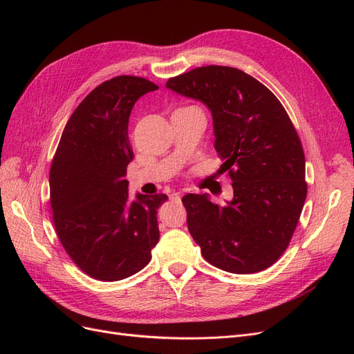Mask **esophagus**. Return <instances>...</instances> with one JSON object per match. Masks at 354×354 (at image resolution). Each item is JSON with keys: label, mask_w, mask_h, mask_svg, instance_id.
Instances as JSON below:
<instances>
[{"label": "esophagus", "mask_w": 354, "mask_h": 354, "mask_svg": "<svg viewBox=\"0 0 354 354\" xmlns=\"http://www.w3.org/2000/svg\"><path fill=\"white\" fill-rule=\"evenodd\" d=\"M169 199L171 201H180L181 199V194H180V192H174V194L169 195Z\"/></svg>", "instance_id": "obj_1"}]
</instances>
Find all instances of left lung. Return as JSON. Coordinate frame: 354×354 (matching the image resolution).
<instances>
[{"label": "left lung", "instance_id": "8db88e82", "mask_svg": "<svg viewBox=\"0 0 354 354\" xmlns=\"http://www.w3.org/2000/svg\"><path fill=\"white\" fill-rule=\"evenodd\" d=\"M167 88L207 106L220 169L232 178L224 205L208 194L183 198L192 238L224 272L267 269L286 250L307 196L303 146L286 111L266 85L230 66L196 68Z\"/></svg>", "mask_w": 354, "mask_h": 354}]
</instances>
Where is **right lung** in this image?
<instances>
[{"label": "right lung", "instance_id": "add662e5", "mask_svg": "<svg viewBox=\"0 0 354 354\" xmlns=\"http://www.w3.org/2000/svg\"><path fill=\"white\" fill-rule=\"evenodd\" d=\"M159 87L140 77H116L85 97L63 130L50 169L57 236L94 279L113 282L140 272L159 241L156 214L167 195H128L134 155L128 120L136 102Z\"/></svg>", "mask_w": 354, "mask_h": 354}]
</instances>
